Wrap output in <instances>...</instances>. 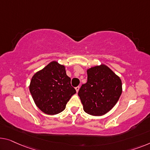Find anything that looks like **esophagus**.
<instances>
[{
  "instance_id": "34e87169",
  "label": "esophagus",
  "mask_w": 150,
  "mask_h": 150,
  "mask_svg": "<svg viewBox=\"0 0 150 150\" xmlns=\"http://www.w3.org/2000/svg\"><path fill=\"white\" fill-rule=\"evenodd\" d=\"M79 88H80V87H79V86H77V87H76V88H75V89H76V91H77V92H78V91H79Z\"/></svg>"
}]
</instances>
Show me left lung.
Segmentation results:
<instances>
[{
	"instance_id": "left-lung-1",
	"label": "left lung",
	"mask_w": 150,
	"mask_h": 150,
	"mask_svg": "<svg viewBox=\"0 0 150 150\" xmlns=\"http://www.w3.org/2000/svg\"><path fill=\"white\" fill-rule=\"evenodd\" d=\"M87 73L88 81L82 85L78 95L86 113L102 116L110 111L119 99L121 80L104 64L89 69Z\"/></svg>"
}]
</instances>
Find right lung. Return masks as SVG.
<instances>
[{"label": "right lung", "mask_w": 150, "mask_h": 150, "mask_svg": "<svg viewBox=\"0 0 150 150\" xmlns=\"http://www.w3.org/2000/svg\"><path fill=\"white\" fill-rule=\"evenodd\" d=\"M30 91L36 106L43 112L50 115L63 111L76 93L64 66L56 61L50 62L33 76Z\"/></svg>", "instance_id": "obj_1"}]
</instances>
